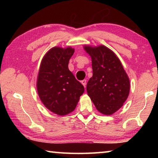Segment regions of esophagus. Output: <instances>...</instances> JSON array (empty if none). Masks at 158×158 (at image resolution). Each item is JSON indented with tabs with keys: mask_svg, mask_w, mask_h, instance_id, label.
Instances as JSON below:
<instances>
[{
	"mask_svg": "<svg viewBox=\"0 0 158 158\" xmlns=\"http://www.w3.org/2000/svg\"><path fill=\"white\" fill-rule=\"evenodd\" d=\"M81 83L83 84V85H84V87H85V85H86V80H85V79L82 80V81H81Z\"/></svg>",
	"mask_w": 158,
	"mask_h": 158,
	"instance_id": "esophagus-1",
	"label": "esophagus"
}]
</instances>
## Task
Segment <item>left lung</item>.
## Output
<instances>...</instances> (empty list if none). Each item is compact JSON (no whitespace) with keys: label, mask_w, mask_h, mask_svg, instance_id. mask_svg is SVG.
<instances>
[{"label":"left lung","mask_w":158,"mask_h":158,"mask_svg":"<svg viewBox=\"0 0 158 158\" xmlns=\"http://www.w3.org/2000/svg\"><path fill=\"white\" fill-rule=\"evenodd\" d=\"M92 60L93 77L88 81V95L97 110L112 115L122 107L130 93V83L121 60L104 45H84Z\"/></svg>","instance_id":"8db88e82"}]
</instances>
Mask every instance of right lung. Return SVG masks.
I'll use <instances>...</instances> for the list:
<instances>
[{"label":"right lung","instance_id":"add662e5","mask_svg":"<svg viewBox=\"0 0 158 158\" xmlns=\"http://www.w3.org/2000/svg\"><path fill=\"white\" fill-rule=\"evenodd\" d=\"M74 49L54 47L42 58L37 79V90L43 105L52 113L65 116L76 108L84 87L69 70Z\"/></svg>","mask_w":158,"mask_h":158}]
</instances>
